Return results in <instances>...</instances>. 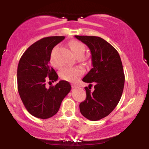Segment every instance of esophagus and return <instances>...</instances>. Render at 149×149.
I'll use <instances>...</instances> for the list:
<instances>
[{"mask_svg":"<svg viewBox=\"0 0 149 149\" xmlns=\"http://www.w3.org/2000/svg\"><path fill=\"white\" fill-rule=\"evenodd\" d=\"M71 87H72L73 88H78V85H76V84H72V85H71Z\"/></svg>","mask_w":149,"mask_h":149,"instance_id":"1","label":"esophagus"}]
</instances>
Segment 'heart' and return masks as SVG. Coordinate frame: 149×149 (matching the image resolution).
<instances>
[{
  "instance_id": "1",
  "label": "heart",
  "mask_w": 149,
  "mask_h": 149,
  "mask_svg": "<svg viewBox=\"0 0 149 149\" xmlns=\"http://www.w3.org/2000/svg\"><path fill=\"white\" fill-rule=\"evenodd\" d=\"M69 45L72 52L77 57H82L84 55L85 47L83 42L78 40H71L69 42ZM57 47H54L50 55L51 64L56 69H59L60 65L57 63L55 57V51ZM84 73V69L80 66L76 67L64 68L59 73V76L62 80L69 82H76L83 76Z\"/></svg>"
}]
</instances>
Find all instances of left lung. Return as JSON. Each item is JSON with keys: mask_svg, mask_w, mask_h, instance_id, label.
Segmentation results:
<instances>
[{"mask_svg": "<svg viewBox=\"0 0 149 149\" xmlns=\"http://www.w3.org/2000/svg\"><path fill=\"white\" fill-rule=\"evenodd\" d=\"M88 45L92 54V69L83 78L90 83L85 87L86 98L80 104V111L84 117L96 121L111 113L118 104L125 84L122 61L118 51L105 40L97 36H75Z\"/></svg>", "mask_w": 149, "mask_h": 149, "instance_id": "obj_1", "label": "left lung"}]
</instances>
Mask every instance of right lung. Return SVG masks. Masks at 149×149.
Returning <instances> with one entry per match:
<instances>
[{"label": "right lung", "mask_w": 149, "mask_h": 149, "mask_svg": "<svg viewBox=\"0 0 149 149\" xmlns=\"http://www.w3.org/2000/svg\"><path fill=\"white\" fill-rule=\"evenodd\" d=\"M64 36L46 37L38 40L24 52L17 67V89L20 98L29 113L47 119L55 115L61 102L71 90V85L60 80L55 85L46 83L57 81L58 75L49 66L53 47Z\"/></svg>", "instance_id": "add662e5"}]
</instances>
